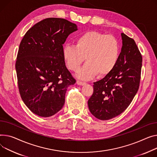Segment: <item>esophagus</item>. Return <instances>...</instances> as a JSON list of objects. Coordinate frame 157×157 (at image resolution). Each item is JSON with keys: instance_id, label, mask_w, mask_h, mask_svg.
Listing matches in <instances>:
<instances>
[{"instance_id": "1", "label": "esophagus", "mask_w": 157, "mask_h": 157, "mask_svg": "<svg viewBox=\"0 0 157 157\" xmlns=\"http://www.w3.org/2000/svg\"><path fill=\"white\" fill-rule=\"evenodd\" d=\"M76 84H77L78 85L82 86V85H85V84H86V82H82V81H76Z\"/></svg>"}]
</instances>
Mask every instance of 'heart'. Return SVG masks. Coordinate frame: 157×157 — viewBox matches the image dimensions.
Masks as SVG:
<instances>
[{
  "mask_svg": "<svg viewBox=\"0 0 157 157\" xmlns=\"http://www.w3.org/2000/svg\"><path fill=\"white\" fill-rule=\"evenodd\" d=\"M62 54L66 66L74 72L79 70L86 59L87 62L79 71L78 77L86 80L97 74L103 77L110 73L118 62L120 47L113 36L90 31L77 37L75 46L64 45Z\"/></svg>",
  "mask_w": 157,
  "mask_h": 157,
  "instance_id": "obj_1",
  "label": "heart"
}]
</instances>
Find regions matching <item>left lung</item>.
Listing matches in <instances>:
<instances>
[{"instance_id": "8db88e82", "label": "left lung", "mask_w": 157, "mask_h": 157, "mask_svg": "<svg viewBox=\"0 0 157 157\" xmlns=\"http://www.w3.org/2000/svg\"><path fill=\"white\" fill-rule=\"evenodd\" d=\"M122 46L117 63L109 75L93 82L88 108L96 118L107 121L119 116L136 94L141 78L142 56L134 40L121 33Z\"/></svg>"}]
</instances>
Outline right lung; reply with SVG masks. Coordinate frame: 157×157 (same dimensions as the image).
<instances>
[{
    "label": "right lung",
    "mask_w": 157,
    "mask_h": 157,
    "mask_svg": "<svg viewBox=\"0 0 157 157\" xmlns=\"http://www.w3.org/2000/svg\"><path fill=\"white\" fill-rule=\"evenodd\" d=\"M78 30L62 18L45 19L31 27L21 41L16 71L19 93L27 107L40 117L63 107L67 88L74 85L62 57L67 36Z\"/></svg>",
    "instance_id": "right-lung-1"
}]
</instances>
